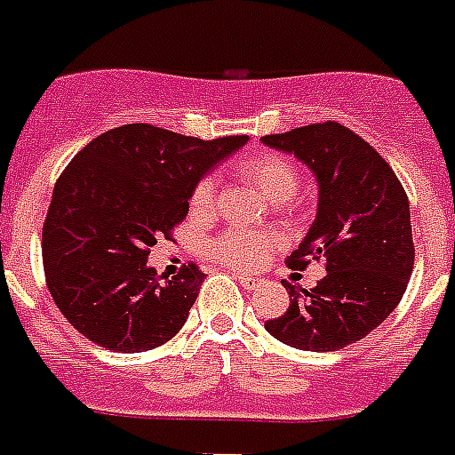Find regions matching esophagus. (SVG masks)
Instances as JSON below:
<instances>
[{
    "instance_id": "34e87169",
    "label": "esophagus",
    "mask_w": 455,
    "mask_h": 455,
    "mask_svg": "<svg viewBox=\"0 0 455 455\" xmlns=\"http://www.w3.org/2000/svg\"><path fill=\"white\" fill-rule=\"evenodd\" d=\"M235 279H239V284L244 286L246 291H253V289H258V286H260V279L249 277V275H235Z\"/></svg>"
}]
</instances>
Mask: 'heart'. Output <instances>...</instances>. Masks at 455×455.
<instances>
[{
    "mask_svg": "<svg viewBox=\"0 0 455 455\" xmlns=\"http://www.w3.org/2000/svg\"><path fill=\"white\" fill-rule=\"evenodd\" d=\"M242 176L253 183L258 190L263 192L270 202H286L296 195L298 183V169L291 164L289 159L282 155H258V157H249L239 164ZM213 180L204 178L195 185L190 197L192 211H204L213 204ZM270 242L263 235L249 230H230L220 235V237L211 244V253L225 265L232 267H256L267 253Z\"/></svg>",
    "mask_w": 455,
    "mask_h": 455,
    "instance_id": "1",
    "label": "heart"
}]
</instances>
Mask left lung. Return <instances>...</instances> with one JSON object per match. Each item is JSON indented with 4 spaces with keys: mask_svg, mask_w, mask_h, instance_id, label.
I'll list each match as a JSON object with an SVG mask.
<instances>
[{
    "mask_svg": "<svg viewBox=\"0 0 455 455\" xmlns=\"http://www.w3.org/2000/svg\"><path fill=\"white\" fill-rule=\"evenodd\" d=\"M315 173L317 218L289 258L291 267L326 258L315 289L284 284L289 310L265 329L296 350L336 352L383 324L413 270L409 197L364 138L338 122L260 138Z\"/></svg>",
    "mask_w": 455,
    "mask_h": 455,
    "instance_id": "obj_1",
    "label": "left lung"
}]
</instances>
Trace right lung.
<instances>
[{
    "mask_svg": "<svg viewBox=\"0 0 455 455\" xmlns=\"http://www.w3.org/2000/svg\"><path fill=\"white\" fill-rule=\"evenodd\" d=\"M246 140L126 124L93 138L65 166L42 256L51 296L82 336L108 350L145 352L183 329L206 275L188 263L159 282L150 246L188 216L204 173Z\"/></svg>",
    "mask_w": 455,
    "mask_h": 455,
    "instance_id": "right-lung-1",
    "label": "right lung"
}]
</instances>
